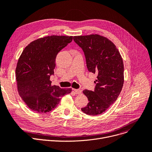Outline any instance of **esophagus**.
<instances>
[{
    "label": "esophagus",
    "mask_w": 152,
    "mask_h": 152,
    "mask_svg": "<svg viewBox=\"0 0 152 152\" xmlns=\"http://www.w3.org/2000/svg\"><path fill=\"white\" fill-rule=\"evenodd\" d=\"M73 90H74L76 94H81V92H82V91L80 90V89H73Z\"/></svg>",
    "instance_id": "34e87169"
}]
</instances>
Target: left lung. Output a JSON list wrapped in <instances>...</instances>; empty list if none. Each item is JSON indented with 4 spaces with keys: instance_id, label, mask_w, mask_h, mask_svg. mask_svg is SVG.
Returning <instances> with one entry per match:
<instances>
[{
    "instance_id": "8db88e82",
    "label": "left lung",
    "mask_w": 152,
    "mask_h": 152,
    "mask_svg": "<svg viewBox=\"0 0 152 152\" xmlns=\"http://www.w3.org/2000/svg\"><path fill=\"white\" fill-rule=\"evenodd\" d=\"M73 39L84 53L89 71L97 75L94 91H83L89 102L81 110L89 115H100L116 100L123 88V58L116 45L104 36L95 34Z\"/></svg>"
}]
</instances>
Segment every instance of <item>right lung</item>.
Returning <instances> with one entry per match:
<instances>
[{"instance_id": "obj_1", "label": "right lung", "mask_w": 152, "mask_h": 152, "mask_svg": "<svg viewBox=\"0 0 152 152\" xmlns=\"http://www.w3.org/2000/svg\"><path fill=\"white\" fill-rule=\"evenodd\" d=\"M72 40L73 36H48L31 42L23 50L16 68V79L20 96L31 110L49 112L72 91L52 86L50 80L57 55Z\"/></svg>"}]
</instances>
